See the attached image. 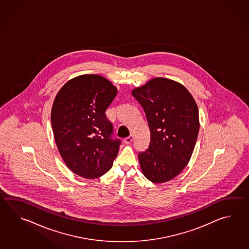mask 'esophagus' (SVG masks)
Listing matches in <instances>:
<instances>
[{
    "instance_id": "1",
    "label": "esophagus",
    "mask_w": 249,
    "mask_h": 249,
    "mask_svg": "<svg viewBox=\"0 0 249 249\" xmlns=\"http://www.w3.org/2000/svg\"><path fill=\"white\" fill-rule=\"evenodd\" d=\"M132 141H133V136L132 135H130V136H128V137L125 138L124 140V143H126V144H130V143L132 142Z\"/></svg>"
}]
</instances>
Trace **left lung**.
Wrapping results in <instances>:
<instances>
[{"label": "left lung", "instance_id": "8db88e82", "mask_svg": "<svg viewBox=\"0 0 249 249\" xmlns=\"http://www.w3.org/2000/svg\"><path fill=\"white\" fill-rule=\"evenodd\" d=\"M147 117L150 142L138 155L143 175L154 183L174 179L189 163L196 145L199 117L185 87L157 77L132 90Z\"/></svg>", "mask_w": 249, "mask_h": 249}]
</instances>
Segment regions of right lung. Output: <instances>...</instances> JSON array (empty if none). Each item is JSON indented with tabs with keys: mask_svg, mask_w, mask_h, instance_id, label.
<instances>
[{
	"mask_svg": "<svg viewBox=\"0 0 249 249\" xmlns=\"http://www.w3.org/2000/svg\"><path fill=\"white\" fill-rule=\"evenodd\" d=\"M117 88L97 74H83L59 90L52 108V125L58 151L75 175L96 179L110 169L121 144L113 138L106 109Z\"/></svg>",
	"mask_w": 249,
	"mask_h": 249,
	"instance_id": "right-lung-1",
	"label": "right lung"
}]
</instances>
